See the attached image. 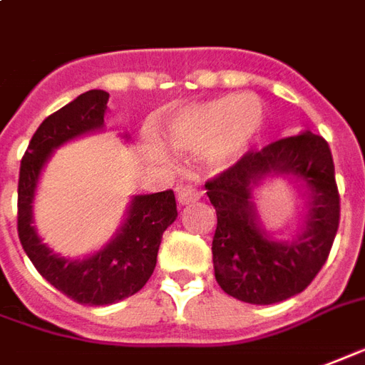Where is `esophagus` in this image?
Listing matches in <instances>:
<instances>
[{
    "label": "esophagus",
    "instance_id": "34e87169",
    "mask_svg": "<svg viewBox=\"0 0 365 365\" xmlns=\"http://www.w3.org/2000/svg\"><path fill=\"white\" fill-rule=\"evenodd\" d=\"M202 196V192L196 188V186H180L179 194H177V200H179V206H186L190 202H196Z\"/></svg>",
    "mask_w": 365,
    "mask_h": 365
}]
</instances>
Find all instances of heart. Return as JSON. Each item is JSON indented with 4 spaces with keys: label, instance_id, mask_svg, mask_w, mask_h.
I'll use <instances>...</instances> for the list:
<instances>
[{
    "label": "heart",
    "instance_id": "b5f03b06",
    "mask_svg": "<svg viewBox=\"0 0 365 365\" xmlns=\"http://www.w3.org/2000/svg\"><path fill=\"white\" fill-rule=\"evenodd\" d=\"M264 122L262 106L249 95H225L180 110L167 126V142L177 151L210 150L217 165L243 153Z\"/></svg>",
    "mask_w": 365,
    "mask_h": 365
}]
</instances>
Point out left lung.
Segmentation results:
<instances>
[{
  "mask_svg": "<svg viewBox=\"0 0 365 365\" xmlns=\"http://www.w3.org/2000/svg\"><path fill=\"white\" fill-rule=\"evenodd\" d=\"M270 174H292L308 196L306 223L292 242H276L259 225L252 188ZM217 214L212 255L220 288L239 302L270 305L302 294L327 262L339 230L340 196L331 148L303 134L247 151L206 182Z\"/></svg>",
  "mask_w": 365,
  "mask_h": 365,
  "instance_id": "8db88e82",
  "label": "left lung"
}]
</instances>
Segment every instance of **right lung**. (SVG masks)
Listing matches in <instances>:
<instances>
[{"mask_svg":"<svg viewBox=\"0 0 365 365\" xmlns=\"http://www.w3.org/2000/svg\"><path fill=\"white\" fill-rule=\"evenodd\" d=\"M106 103L108 93L91 89L50 114L34 132L19 171L17 231L26 257L44 280L83 305H110L140 292L155 270L163 231L177 220L175 194L163 190L134 196L116 235L81 260L63 259L38 237L33 202L44 165L66 142L103 130Z\"/></svg>","mask_w":365,"mask_h":365,"instance_id":"1","label":"right lung"}]
</instances>
